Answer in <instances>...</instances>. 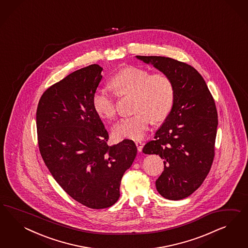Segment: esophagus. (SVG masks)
<instances>
[{
    "label": "esophagus",
    "instance_id": "1",
    "mask_svg": "<svg viewBox=\"0 0 248 248\" xmlns=\"http://www.w3.org/2000/svg\"><path fill=\"white\" fill-rule=\"evenodd\" d=\"M135 145H136V147H137V150L139 151V152H141V151L143 150V142H141V141H136V142H135Z\"/></svg>",
    "mask_w": 248,
    "mask_h": 248
}]
</instances>
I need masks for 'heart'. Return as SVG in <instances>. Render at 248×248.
Returning <instances> with one entry per match:
<instances>
[{"mask_svg": "<svg viewBox=\"0 0 248 248\" xmlns=\"http://www.w3.org/2000/svg\"><path fill=\"white\" fill-rule=\"evenodd\" d=\"M110 85L118 96L134 95V112L130 117L122 118L113 127L114 135L132 140L142 139L152 121L159 123L170 114L175 99L172 78L162 72L151 73L144 68L127 66L120 69L110 79ZM93 108L98 115L112 119L116 113L115 95L105 89L94 91Z\"/></svg>", "mask_w": 248, "mask_h": 248, "instance_id": "heart-1", "label": "heart"}]
</instances>
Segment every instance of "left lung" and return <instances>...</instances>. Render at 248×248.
<instances>
[{
    "label": "left lung",
    "instance_id": "left-lung-1",
    "mask_svg": "<svg viewBox=\"0 0 248 248\" xmlns=\"http://www.w3.org/2000/svg\"><path fill=\"white\" fill-rule=\"evenodd\" d=\"M136 57L153 63L174 83L173 109L143 152L165 160L164 172L155 181L158 193L169 200L184 199L210 172L218 124L215 100L202 75L190 64L169 57Z\"/></svg>",
    "mask_w": 248,
    "mask_h": 248
}]
</instances>
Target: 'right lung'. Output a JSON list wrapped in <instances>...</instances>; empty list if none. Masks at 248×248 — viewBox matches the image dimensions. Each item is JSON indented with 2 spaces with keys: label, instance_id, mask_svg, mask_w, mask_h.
Listing matches in <instances>:
<instances>
[{
  "label": "right lung",
  "instance_id": "obj_1",
  "mask_svg": "<svg viewBox=\"0 0 248 248\" xmlns=\"http://www.w3.org/2000/svg\"><path fill=\"white\" fill-rule=\"evenodd\" d=\"M102 71L91 64L51 85L36 112L38 145L45 165L68 195L92 209L117 202L122 177L137 153L132 140L107 143L108 132L92 105Z\"/></svg>",
  "mask_w": 248,
  "mask_h": 248
}]
</instances>
